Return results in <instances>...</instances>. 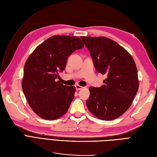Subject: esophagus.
Wrapping results in <instances>:
<instances>
[{
  "label": "esophagus",
  "mask_w": 157,
  "mask_h": 157,
  "mask_svg": "<svg viewBox=\"0 0 157 157\" xmlns=\"http://www.w3.org/2000/svg\"><path fill=\"white\" fill-rule=\"evenodd\" d=\"M75 88H76V90H81V89L83 88L82 86H80V85H78V84L75 85Z\"/></svg>",
  "instance_id": "34e87169"
}]
</instances>
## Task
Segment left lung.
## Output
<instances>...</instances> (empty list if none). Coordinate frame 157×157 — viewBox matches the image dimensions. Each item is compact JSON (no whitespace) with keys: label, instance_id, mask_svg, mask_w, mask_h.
I'll use <instances>...</instances> for the list:
<instances>
[{"label":"left lung","instance_id":"8db88e82","mask_svg":"<svg viewBox=\"0 0 157 157\" xmlns=\"http://www.w3.org/2000/svg\"><path fill=\"white\" fill-rule=\"evenodd\" d=\"M80 39L90 52L95 69L107 76L103 86L89 88L87 107L99 119H115L130 107L138 90L135 61L123 47L107 37Z\"/></svg>","mask_w":157,"mask_h":157}]
</instances>
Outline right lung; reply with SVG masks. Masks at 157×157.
Segmentation results:
<instances>
[{
  "instance_id": "1",
  "label": "right lung",
  "mask_w": 157,
  "mask_h": 157,
  "mask_svg": "<svg viewBox=\"0 0 157 157\" xmlns=\"http://www.w3.org/2000/svg\"><path fill=\"white\" fill-rule=\"evenodd\" d=\"M84 44L80 38L54 35L38 46L27 58L22 79V90L36 115L55 120L67 111L75 97V87L60 83L68 57Z\"/></svg>"
}]
</instances>
